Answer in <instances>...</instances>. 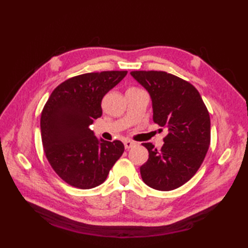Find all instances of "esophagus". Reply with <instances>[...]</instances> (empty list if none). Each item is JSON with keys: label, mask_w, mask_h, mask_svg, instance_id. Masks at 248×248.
<instances>
[{"label": "esophagus", "mask_w": 248, "mask_h": 248, "mask_svg": "<svg viewBox=\"0 0 248 248\" xmlns=\"http://www.w3.org/2000/svg\"><path fill=\"white\" fill-rule=\"evenodd\" d=\"M124 148L127 149V150L131 149V148H132V147L135 146V144L133 143V141H131V140H124Z\"/></svg>", "instance_id": "34e87169"}]
</instances>
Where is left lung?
I'll list each match as a JSON object with an SVG mask.
<instances>
[{
    "label": "left lung",
    "mask_w": 248,
    "mask_h": 248,
    "mask_svg": "<svg viewBox=\"0 0 248 248\" xmlns=\"http://www.w3.org/2000/svg\"><path fill=\"white\" fill-rule=\"evenodd\" d=\"M152 100L154 121L168 130L164 145L156 150L143 144L149 157L140 166L147 186L157 191H171L183 186L202 164L211 130L210 115L202 96L191 83L165 71H132Z\"/></svg>",
    "instance_id": "left-lung-1"
}]
</instances>
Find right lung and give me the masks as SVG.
Segmentation results:
<instances>
[{
	"mask_svg": "<svg viewBox=\"0 0 248 248\" xmlns=\"http://www.w3.org/2000/svg\"><path fill=\"white\" fill-rule=\"evenodd\" d=\"M128 71L84 73L60 84L41 112L40 130L45 154L62 180L82 189L96 187L123 155L120 140H98L89 128L101 117L105 93Z\"/></svg>",
	"mask_w": 248,
	"mask_h": 248,
	"instance_id": "right-lung-1",
	"label": "right lung"
}]
</instances>
